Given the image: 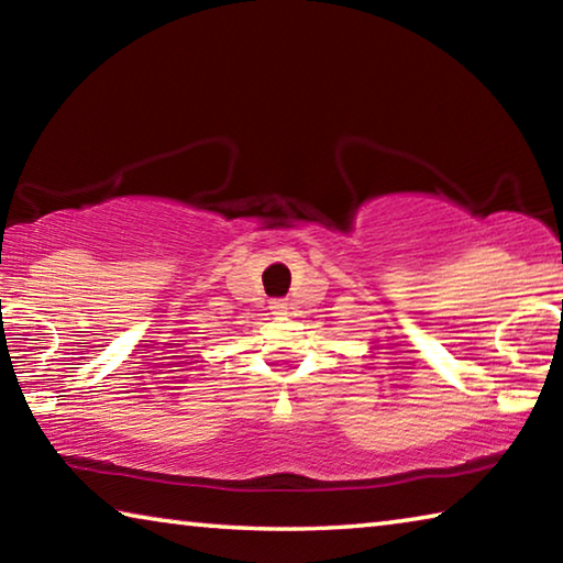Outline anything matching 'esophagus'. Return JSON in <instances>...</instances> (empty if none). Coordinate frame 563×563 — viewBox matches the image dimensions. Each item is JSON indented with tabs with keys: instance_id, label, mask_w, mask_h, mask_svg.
<instances>
[{
	"instance_id": "1",
	"label": "esophagus",
	"mask_w": 563,
	"mask_h": 563,
	"mask_svg": "<svg viewBox=\"0 0 563 563\" xmlns=\"http://www.w3.org/2000/svg\"><path fill=\"white\" fill-rule=\"evenodd\" d=\"M271 310L275 312V316H285V310H288V302L273 300V302H271Z\"/></svg>"
}]
</instances>
